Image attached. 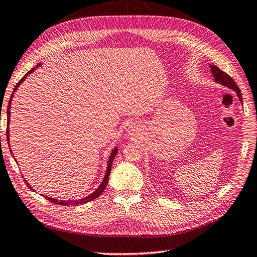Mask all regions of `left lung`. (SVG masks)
<instances>
[{
  "instance_id": "obj_1",
  "label": "left lung",
  "mask_w": 257,
  "mask_h": 257,
  "mask_svg": "<svg viewBox=\"0 0 257 257\" xmlns=\"http://www.w3.org/2000/svg\"><path fill=\"white\" fill-rule=\"evenodd\" d=\"M211 67V72L214 76V81L217 82V83H221L222 85L226 86L228 88H231L235 93H236L237 97L239 98L240 103L243 104V98H242V93H240V90L238 88V86L236 85V83L233 81V78L229 76L226 73L223 72L222 70H219L217 66L215 65H209Z\"/></svg>"
}]
</instances>
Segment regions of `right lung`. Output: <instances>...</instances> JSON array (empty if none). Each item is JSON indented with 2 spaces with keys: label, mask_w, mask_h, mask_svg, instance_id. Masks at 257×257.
<instances>
[{
  "label": "right lung",
  "mask_w": 257,
  "mask_h": 257,
  "mask_svg": "<svg viewBox=\"0 0 257 257\" xmlns=\"http://www.w3.org/2000/svg\"><path fill=\"white\" fill-rule=\"evenodd\" d=\"M41 64H38L36 65V67H39ZM35 70V67L34 69H32V70H30L28 73H26V74L21 78V80L19 81V83L17 85H15V87H14V90H13V93H12V95H11V98H10V102H9V105H8V128H7V139H8V143H9V146H10V131H9V125H10V116H11V103H12V98H13V95H14V93H15V91L18 90V87L20 86V84L21 83H22L25 78H26V76H28L29 74H31V73H32L33 71ZM10 150H11V148H10ZM117 152H118V150H117V148H114L113 150H112V153H111V155H109V158H108V162H107V167H106V173H105V175H104V179H103V181H102V183L101 184H99V186L96 188L95 191H94L93 193H91L90 195L88 196H86V197H83V198H81V200H76V201H57L56 198H52V197H49V196H44L46 200H49L51 203H54V204H60V205H78V204H84V203H87V202H91V201H93V200H95L96 197H98L99 195L102 194V193L104 192V190H105V187L107 186V183H108V176H109V173H111V166H112V163H113V161H114V159H115V156H116V154H117ZM11 153H12V150H11ZM13 154V153H12ZM13 158H14V155H12ZM15 160V159H14ZM25 181V180H24ZM25 183H26V185H28L31 190H33L32 188V186H31L29 183H28V181H25ZM34 191V190H33Z\"/></svg>",
  "instance_id": "right-lung-1"
}]
</instances>
